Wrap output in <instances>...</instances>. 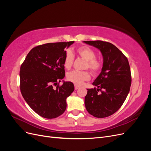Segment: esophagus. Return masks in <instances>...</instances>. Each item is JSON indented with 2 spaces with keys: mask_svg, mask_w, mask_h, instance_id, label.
<instances>
[{
  "mask_svg": "<svg viewBox=\"0 0 151 151\" xmlns=\"http://www.w3.org/2000/svg\"><path fill=\"white\" fill-rule=\"evenodd\" d=\"M74 88H75V89H76V90H77V89H78L80 88V87H79V86H77V85H75V87H74Z\"/></svg>",
  "mask_w": 151,
  "mask_h": 151,
  "instance_id": "34e87169",
  "label": "esophagus"
}]
</instances>
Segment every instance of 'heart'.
Masks as SVG:
<instances>
[{
  "instance_id": "obj_1",
  "label": "heart",
  "mask_w": 151,
  "mask_h": 151,
  "mask_svg": "<svg viewBox=\"0 0 151 151\" xmlns=\"http://www.w3.org/2000/svg\"><path fill=\"white\" fill-rule=\"evenodd\" d=\"M77 55L86 60L83 68H89L93 74H97L101 68V63L97 59H96V53L93 49L88 47H83L77 48L76 50ZM74 55L68 50L66 52L63 65L67 69H70L74 62ZM67 79L68 81L74 83L75 85L80 86L84 81L90 79V74L88 71H72L67 74Z\"/></svg>"
}]
</instances>
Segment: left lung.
<instances>
[{
  "label": "left lung",
  "mask_w": 151,
  "mask_h": 151,
  "mask_svg": "<svg viewBox=\"0 0 151 151\" xmlns=\"http://www.w3.org/2000/svg\"><path fill=\"white\" fill-rule=\"evenodd\" d=\"M83 42L100 50L103 60L101 72L93 83L97 88L87 89L86 108L95 117H107L118 110L129 93L132 81L129 63L110 43L99 40Z\"/></svg>",
  "instance_id": "1"
}]
</instances>
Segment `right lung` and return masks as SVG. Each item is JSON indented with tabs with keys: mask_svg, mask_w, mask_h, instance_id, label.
Segmentation results:
<instances>
[{
	"mask_svg": "<svg viewBox=\"0 0 151 151\" xmlns=\"http://www.w3.org/2000/svg\"><path fill=\"white\" fill-rule=\"evenodd\" d=\"M74 43L39 45L31 50L21 66V94L30 108L43 118L52 119L62 115L67 108L66 99L74 90L71 82L63 80L61 86L58 84L65 77V48Z\"/></svg>",
	"mask_w": 151,
	"mask_h": 151,
	"instance_id": "1",
	"label": "right lung"
}]
</instances>
